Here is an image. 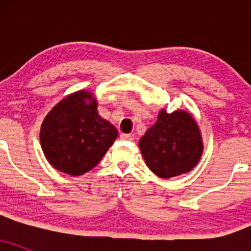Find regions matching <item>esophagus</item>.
Returning <instances> with one entry per match:
<instances>
[{
  "instance_id": "34e87169",
  "label": "esophagus",
  "mask_w": 251,
  "mask_h": 251,
  "mask_svg": "<svg viewBox=\"0 0 251 251\" xmlns=\"http://www.w3.org/2000/svg\"><path fill=\"white\" fill-rule=\"evenodd\" d=\"M120 139H123V140H127V142H132V140H133V137H132L131 134H125V133H122V134H120Z\"/></svg>"
}]
</instances>
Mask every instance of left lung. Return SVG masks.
Returning <instances> with one entry per match:
<instances>
[{"label":"left lung","instance_id":"obj_1","mask_svg":"<svg viewBox=\"0 0 251 251\" xmlns=\"http://www.w3.org/2000/svg\"><path fill=\"white\" fill-rule=\"evenodd\" d=\"M139 149L148 168L160 178L191 171L203 153V140L189 112L158 113V119L140 138Z\"/></svg>","mask_w":251,"mask_h":251}]
</instances>
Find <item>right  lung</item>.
<instances>
[{
	"instance_id": "right-lung-1",
	"label": "right lung",
	"mask_w": 251,
	"mask_h": 251,
	"mask_svg": "<svg viewBox=\"0 0 251 251\" xmlns=\"http://www.w3.org/2000/svg\"><path fill=\"white\" fill-rule=\"evenodd\" d=\"M98 102L89 91L63 98L43 119L40 142L54 169L81 176L99 164L118 137L117 128L98 114Z\"/></svg>"
}]
</instances>
